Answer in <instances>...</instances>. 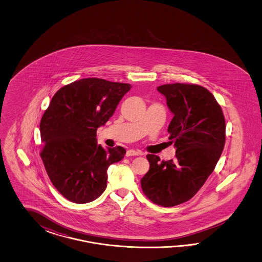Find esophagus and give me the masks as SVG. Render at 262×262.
Instances as JSON below:
<instances>
[{"mask_svg":"<svg viewBox=\"0 0 262 262\" xmlns=\"http://www.w3.org/2000/svg\"><path fill=\"white\" fill-rule=\"evenodd\" d=\"M142 152L139 150H128L127 151V157H132V156H141Z\"/></svg>","mask_w":262,"mask_h":262,"instance_id":"esophagus-1","label":"esophagus"}]
</instances>
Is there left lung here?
Listing matches in <instances>:
<instances>
[{
  "label": "left lung",
  "mask_w": 262,
  "mask_h": 262,
  "mask_svg": "<svg viewBox=\"0 0 262 262\" xmlns=\"http://www.w3.org/2000/svg\"><path fill=\"white\" fill-rule=\"evenodd\" d=\"M158 91L174 115L168 133L176 158L160 161L147 155L150 169L141 187L152 203L167 207L190 200L213 172L225 146L226 123L221 106L206 88L173 83Z\"/></svg>",
  "instance_id": "obj_1"
}]
</instances>
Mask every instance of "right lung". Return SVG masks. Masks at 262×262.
I'll use <instances>...</instances> for the list:
<instances>
[{
	"label": "right lung",
	"instance_id": "1",
	"mask_svg": "<svg viewBox=\"0 0 262 262\" xmlns=\"http://www.w3.org/2000/svg\"><path fill=\"white\" fill-rule=\"evenodd\" d=\"M130 88L103 79H79L60 88L44 112L40 157L54 186L70 202L99 198L107 185V168L124 159L123 147L104 150L96 133Z\"/></svg>",
	"mask_w": 262,
	"mask_h": 262
}]
</instances>
